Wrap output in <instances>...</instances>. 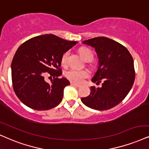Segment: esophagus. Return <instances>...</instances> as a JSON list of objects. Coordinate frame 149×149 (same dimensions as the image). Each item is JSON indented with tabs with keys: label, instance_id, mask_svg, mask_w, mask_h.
Wrapping results in <instances>:
<instances>
[{
	"label": "esophagus",
	"instance_id": "1",
	"mask_svg": "<svg viewBox=\"0 0 149 149\" xmlns=\"http://www.w3.org/2000/svg\"><path fill=\"white\" fill-rule=\"evenodd\" d=\"M71 85L76 86V87H80V85H79V84H77L74 83V82H71Z\"/></svg>",
	"mask_w": 149,
	"mask_h": 149
}]
</instances>
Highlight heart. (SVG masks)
Listing matches in <instances>:
<instances>
[{"instance_id":"obj_1","label":"heart","mask_w":149,"mask_h":149,"mask_svg":"<svg viewBox=\"0 0 149 149\" xmlns=\"http://www.w3.org/2000/svg\"><path fill=\"white\" fill-rule=\"evenodd\" d=\"M80 55L84 58V61L87 60L88 58H92L93 59V53L88 49L82 48L80 50ZM69 55V52H67L63 54L62 56L61 63L63 66H66L67 65V61H68V57ZM89 73L86 70H79V69H72L67 71L66 73V76L69 80L72 81L76 83H80L84 78L88 76Z\"/></svg>"}]
</instances>
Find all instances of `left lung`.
Here are the masks:
<instances>
[{"label": "left lung", "mask_w": 149, "mask_h": 149, "mask_svg": "<svg viewBox=\"0 0 149 149\" xmlns=\"http://www.w3.org/2000/svg\"><path fill=\"white\" fill-rule=\"evenodd\" d=\"M95 49L98 65L91 81L101 87L91 86L88 96L82 97L84 105L95 110H107L125 99L135 80L134 63L125 47L107 37H96L82 41Z\"/></svg>", "instance_id": "obj_1"}]
</instances>
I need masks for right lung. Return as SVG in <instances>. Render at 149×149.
<instances>
[{
	"label": "right lung",
	"instance_id": "obj_1",
	"mask_svg": "<svg viewBox=\"0 0 149 149\" xmlns=\"http://www.w3.org/2000/svg\"><path fill=\"white\" fill-rule=\"evenodd\" d=\"M77 43L45 34L33 37L18 47L12 63V79L15 93L24 104L42 111L61 102L64 88L70 84L67 78H58L62 75V56ZM48 73L54 76L50 84L44 80Z\"/></svg>",
	"mask_w": 149,
	"mask_h": 149
}]
</instances>
